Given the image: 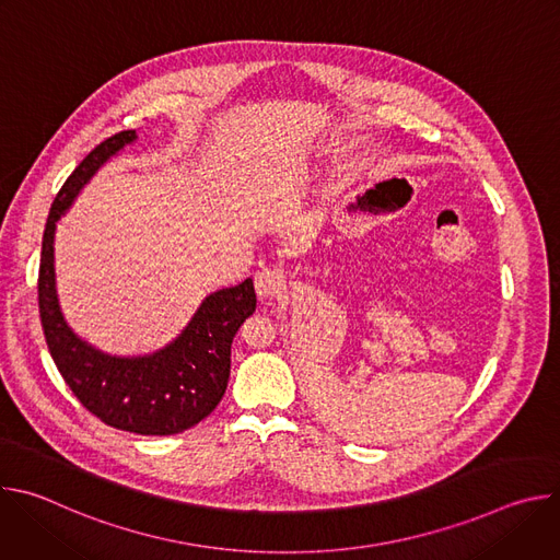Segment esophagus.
I'll return each instance as SVG.
<instances>
[{
  "instance_id": "esophagus-1",
  "label": "esophagus",
  "mask_w": 560,
  "mask_h": 560,
  "mask_svg": "<svg viewBox=\"0 0 560 560\" xmlns=\"http://www.w3.org/2000/svg\"><path fill=\"white\" fill-rule=\"evenodd\" d=\"M285 275L277 268H261L255 272V288L261 299H279L285 292Z\"/></svg>"
}]
</instances>
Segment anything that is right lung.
I'll return each mask as SVG.
<instances>
[{
	"label": "right lung",
	"instance_id": "obj_1",
	"mask_svg": "<svg viewBox=\"0 0 560 560\" xmlns=\"http://www.w3.org/2000/svg\"><path fill=\"white\" fill-rule=\"evenodd\" d=\"M135 137V130H121L102 141L57 192L44 230L37 299L48 352L79 404L110 428L166 436L190 430L219 406L230 376L232 339L255 312L257 294L253 279L210 294L184 335L150 357H108L70 332L55 296V223L79 188Z\"/></svg>",
	"mask_w": 560,
	"mask_h": 560
}]
</instances>
